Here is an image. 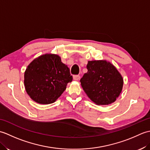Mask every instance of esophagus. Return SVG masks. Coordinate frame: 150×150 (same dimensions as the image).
<instances>
[{"instance_id": "34e87169", "label": "esophagus", "mask_w": 150, "mask_h": 150, "mask_svg": "<svg viewBox=\"0 0 150 150\" xmlns=\"http://www.w3.org/2000/svg\"><path fill=\"white\" fill-rule=\"evenodd\" d=\"M73 80L74 81H78V80H79V79H80V75H73Z\"/></svg>"}]
</instances>
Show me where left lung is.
Returning <instances> with one entry per match:
<instances>
[{"instance_id": "8db88e82", "label": "left lung", "mask_w": 150, "mask_h": 150, "mask_svg": "<svg viewBox=\"0 0 150 150\" xmlns=\"http://www.w3.org/2000/svg\"><path fill=\"white\" fill-rule=\"evenodd\" d=\"M88 72L81 84L88 97L97 105H108L119 97L123 87V78L112 64L106 60L88 62Z\"/></svg>"}]
</instances>
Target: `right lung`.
<instances>
[{"label": "right lung", "instance_id": "1", "mask_svg": "<svg viewBox=\"0 0 150 150\" xmlns=\"http://www.w3.org/2000/svg\"><path fill=\"white\" fill-rule=\"evenodd\" d=\"M73 80L68 66L56 54L35 59L24 72V86L30 97L40 104L55 103Z\"/></svg>", "mask_w": 150, "mask_h": 150}]
</instances>
